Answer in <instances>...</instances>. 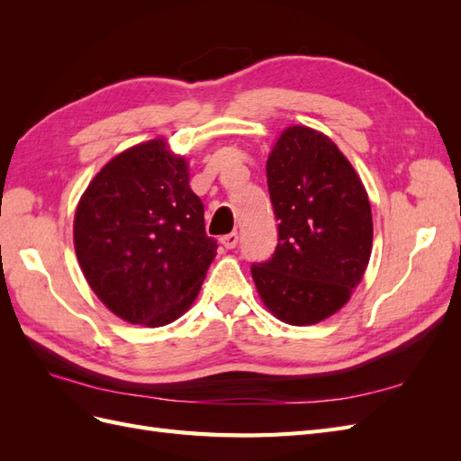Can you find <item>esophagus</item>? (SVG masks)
<instances>
[{"mask_svg": "<svg viewBox=\"0 0 461 461\" xmlns=\"http://www.w3.org/2000/svg\"><path fill=\"white\" fill-rule=\"evenodd\" d=\"M221 244L225 246L227 249H232V248H236V244H239V234L236 232H229V234H225L221 239Z\"/></svg>", "mask_w": 461, "mask_h": 461, "instance_id": "34e87169", "label": "esophagus"}]
</instances>
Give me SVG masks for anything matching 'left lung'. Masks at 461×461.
Returning <instances> with one entry per match:
<instances>
[{"instance_id": "8db88e82", "label": "left lung", "mask_w": 461, "mask_h": 461, "mask_svg": "<svg viewBox=\"0 0 461 461\" xmlns=\"http://www.w3.org/2000/svg\"><path fill=\"white\" fill-rule=\"evenodd\" d=\"M278 221L271 259L252 265L267 310L288 325H315L350 300L371 258L367 192L329 136L288 127L267 159Z\"/></svg>"}]
</instances>
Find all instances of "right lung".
Wrapping results in <instances>:
<instances>
[{
  "mask_svg": "<svg viewBox=\"0 0 461 461\" xmlns=\"http://www.w3.org/2000/svg\"><path fill=\"white\" fill-rule=\"evenodd\" d=\"M186 159L163 138L115 156L82 194L75 252L90 288L117 317L163 327L196 300L217 254Z\"/></svg>",
  "mask_w": 461,
  "mask_h": 461,
  "instance_id": "1",
  "label": "right lung"
}]
</instances>
